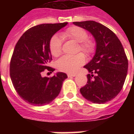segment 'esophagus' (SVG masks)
<instances>
[{"mask_svg": "<svg viewBox=\"0 0 134 134\" xmlns=\"http://www.w3.org/2000/svg\"><path fill=\"white\" fill-rule=\"evenodd\" d=\"M76 76V74H67V76H68L69 78L74 77V76Z\"/></svg>", "mask_w": 134, "mask_h": 134, "instance_id": "34e87169", "label": "esophagus"}]
</instances>
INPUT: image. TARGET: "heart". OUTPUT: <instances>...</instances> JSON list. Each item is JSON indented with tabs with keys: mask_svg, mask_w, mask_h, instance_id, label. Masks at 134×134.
Here are the masks:
<instances>
[{
	"mask_svg": "<svg viewBox=\"0 0 134 134\" xmlns=\"http://www.w3.org/2000/svg\"><path fill=\"white\" fill-rule=\"evenodd\" d=\"M63 36L66 38L75 41L80 43L79 50L81 51L84 53L90 55L95 50V44L92 40L88 39V33L83 28L72 26L67 28L63 32ZM60 39L57 35H55L51 39L49 43V49L53 56L57 57L61 53ZM85 63V57L82 53L74 55H65L58 61V67L60 70L67 73H74Z\"/></svg>",
	"mask_w": 134,
	"mask_h": 134,
	"instance_id": "b5f03b06",
	"label": "heart"
}]
</instances>
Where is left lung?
<instances>
[{
	"label": "left lung",
	"instance_id": "obj_1",
	"mask_svg": "<svg viewBox=\"0 0 134 134\" xmlns=\"http://www.w3.org/2000/svg\"><path fill=\"white\" fill-rule=\"evenodd\" d=\"M73 24L90 32L96 43L93 58L84 66L90 74L80 92L94 104L109 102L121 91L127 77L128 60L122 45L114 32L99 23L86 21Z\"/></svg>",
	"mask_w": 134,
	"mask_h": 134
}]
</instances>
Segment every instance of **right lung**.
I'll return each instance as SVG.
<instances>
[{"instance_id":"1","label":"right lung","mask_w":134,"mask_h":134,"mask_svg":"<svg viewBox=\"0 0 134 134\" xmlns=\"http://www.w3.org/2000/svg\"><path fill=\"white\" fill-rule=\"evenodd\" d=\"M67 22L37 25L24 32L16 43L10 62V78L21 99L34 106L49 104L58 97L66 74L57 72L51 78L42 77L52 59L49 49L51 39Z\"/></svg>"}]
</instances>
